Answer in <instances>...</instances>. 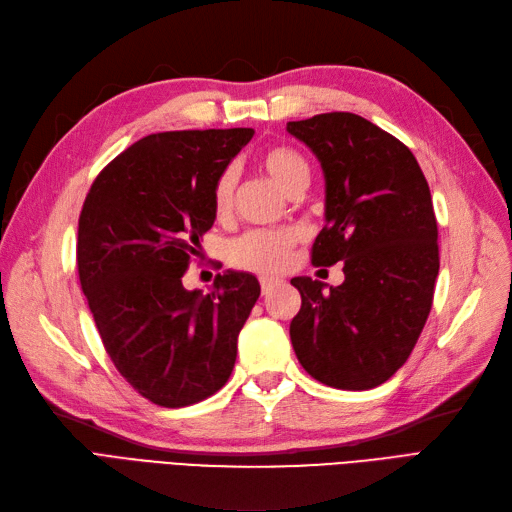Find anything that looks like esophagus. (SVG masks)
Listing matches in <instances>:
<instances>
[{
    "mask_svg": "<svg viewBox=\"0 0 512 512\" xmlns=\"http://www.w3.org/2000/svg\"><path fill=\"white\" fill-rule=\"evenodd\" d=\"M282 280H277V277H260V286H262V294H269L275 286H280Z\"/></svg>",
    "mask_w": 512,
    "mask_h": 512,
    "instance_id": "obj_1",
    "label": "esophagus"
}]
</instances>
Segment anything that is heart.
Masks as SVG:
<instances>
[{
    "label": "heart",
    "instance_id": "1",
    "mask_svg": "<svg viewBox=\"0 0 512 512\" xmlns=\"http://www.w3.org/2000/svg\"><path fill=\"white\" fill-rule=\"evenodd\" d=\"M260 166L265 173L275 181V185L286 194H294L301 188H307L309 183V166L299 151L290 147H273L262 153ZM235 183L237 173L232 168H226L224 173L215 181L213 188V207L218 213H226L232 205V196H235ZM299 232L297 230H252L245 232L243 237L235 239L228 247V258L232 265L250 271H277L282 269L292 245L297 243Z\"/></svg>",
    "mask_w": 512,
    "mask_h": 512
}]
</instances>
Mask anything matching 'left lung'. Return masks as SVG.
<instances>
[{"label":"left lung","mask_w":512,"mask_h":512,"mask_svg":"<svg viewBox=\"0 0 512 512\" xmlns=\"http://www.w3.org/2000/svg\"><path fill=\"white\" fill-rule=\"evenodd\" d=\"M286 132L324 177L312 262H344L346 277L329 290L312 277L290 280L301 292L294 354L333 389H374L408 361L431 309L440 256L427 179L404 143L354 113L288 121Z\"/></svg>","instance_id":"obj_1"}]
</instances>
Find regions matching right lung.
<instances>
[{
  "mask_svg": "<svg viewBox=\"0 0 512 512\" xmlns=\"http://www.w3.org/2000/svg\"><path fill=\"white\" fill-rule=\"evenodd\" d=\"M252 128L149 134L91 185L79 220L81 286L119 374L149 401L183 408L220 391L260 297L256 275L226 271L209 292L183 273L215 222V181Z\"/></svg>",
  "mask_w": 512,
  "mask_h": 512,
  "instance_id": "obj_1",
  "label": "right lung"
}]
</instances>
